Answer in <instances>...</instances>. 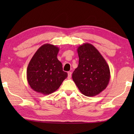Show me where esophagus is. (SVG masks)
<instances>
[{
	"label": "esophagus",
	"mask_w": 134,
	"mask_h": 134,
	"mask_svg": "<svg viewBox=\"0 0 134 134\" xmlns=\"http://www.w3.org/2000/svg\"><path fill=\"white\" fill-rule=\"evenodd\" d=\"M71 74H72V72H70V71H69V72H68V77L69 79H70L71 77Z\"/></svg>",
	"instance_id": "1"
}]
</instances>
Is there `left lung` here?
Masks as SVG:
<instances>
[{"instance_id":"left-lung-1","label":"left lung","mask_w":134,"mask_h":134,"mask_svg":"<svg viewBox=\"0 0 134 134\" xmlns=\"http://www.w3.org/2000/svg\"><path fill=\"white\" fill-rule=\"evenodd\" d=\"M77 51L79 60L78 67L72 73V79L85 96H96L109 83V65L98 49L91 44L84 43Z\"/></svg>"}]
</instances>
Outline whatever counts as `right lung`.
I'll use <instances>...</instances> for the list:
<instances>
[{"label":"right lung","mask_w":134,"mask_h":134,"mask_svg":"<svg viewBox=\"0 0 134 134\" xmlns=\"http://www.w3.org/2000/svg\"><path fill=\"white\" fill-rule=\"evenodd\" d=\"M60 49L51 44L41 46L35 53L27 69V79L31 88L47 95L54 93L68 77L57 58Z\"/></svg>","instance_id":"1"}]
</instances>
